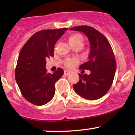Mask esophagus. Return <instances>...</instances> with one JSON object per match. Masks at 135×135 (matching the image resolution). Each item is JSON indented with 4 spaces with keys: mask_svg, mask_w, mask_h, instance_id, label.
Instances as JSON below:
<instances>
[{
    "mask_svg": "<svg viewBox=\"0 0 135 135\" xmlns=\"http://www.w3.org/2000/svg\"><path fill=\"white\" fill-rule=\"evenodd\" d=\"M64 74H65V75H69V74H70V71H69V70H65Z\"/></svg>",
    "mask_w": 135,
    "mask_h": 135,
    "instance_id": "obj_1",
    "label": "esophagus"
}]
</instances>
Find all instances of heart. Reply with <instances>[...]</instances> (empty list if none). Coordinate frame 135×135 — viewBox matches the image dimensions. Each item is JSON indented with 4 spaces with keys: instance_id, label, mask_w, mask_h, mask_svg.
<instances>
[{
    "instance_id": "b5f03b06",
    "label": "heart",
    "mask_w": 135,
    "mask_h": 135,
    "mask_svg": "<svg viewBox=\"0 0 135 135\" xmlns=\"http://www.w3.org/2000/svg\"><path fill=\"white\" fill-rule=\"evenodd\" d=\"M69 43L70 44L71 46H74L77 43L79 42H83V37L79 34L75 33L72 34L69 38ZM77 63V60L76 58H67L65 59L64 60V64L66 67L71 68L74 66Z\"/></svg>"
}]
</instances>
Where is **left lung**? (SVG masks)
<instances>
[{"mask_svg":"<svg viewBox=\"0 0 135 135\" xmlns=\"http://www.w3.org/2000/svg\"><path fill=\"white\" fill-rule=\"evenodd\" d=\"M70 30L83 32L90 43L88 61L80 66L91 74H79V81L73 86L77 94L85 99L97 100L103 97L112 86L116 70V61L112 47L103 34L89 26H78ZM84 71V70H83Z\"/></svg>","mask_w":135,"mask_h":135,"instance_id":"left-lung-1","label":"left lung"}]
</instances>
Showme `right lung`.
Instances as JSON below:
<instances>
[{
	"label": "right lung",
	"instance_id": "obj_1",
	"mask_svg": "<svg viewBox=\"0 0 135 135\" xmlns=\"http://www.w3.org/2000/svg\"><path fill=\"white\" fill-rule=\"evenodd\" d=\"M67 29L36 32L20 51L15 79L23 97L32 104L45 105L55 96V83L62 77L64 72L58 68L53 74L47 73L46 59L53 56L55 44Z\"/></svg>",
	"mask_w": 135,
	"mask_h": 135
}]
</instances>
